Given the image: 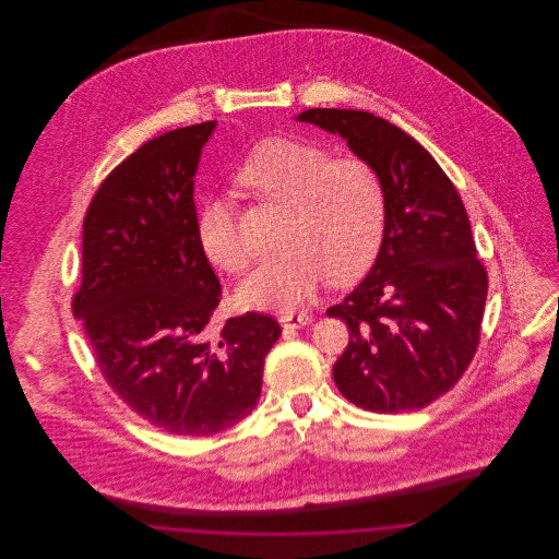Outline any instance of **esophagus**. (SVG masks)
<instances>
[{"label": "esophagus", "mask_w": 559, "mask_h": 559, "mask_svg": "<svg viewBox=\"0 0 559 559\" xmlns=\"http://www.w3.org/2000/svg\"><path fill=\"white\" fill-rule=\"evenodd\" d=\"M281 324L283 326H289V329H301V326H306V324H310L312 322V317L310 314H285V317H281Z\"/></svg>", "instance_id": "esophagus-1"}]
</instances>
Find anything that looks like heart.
Returning <instances> with one entry per match:
<instances>
[{
  "mask_svg": "<svg viewBox=\"0 0 559 559\" xmlns=\"http://www.w3.org/2000/svg\"><path fill=\"white\" fill-rule=\"evenodd\" d=\"M239 180L267 201L287 205L283 251L266 258L239 287L258 310H293L331 278L347 285L371 266L385 226V192L371 163L331 159L319 144L276 138L240 165ZM197 237L215 266L240 274L251 249L240 237L228 199L213 197L197 219Z\"/></svg>",
  "mask_w": 559,
  "mask_h": 559,
  "instance_id": "heart-1",
  "label": "heart"
}]
</instances>
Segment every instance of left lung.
I'll use <instances>...</instances> for the list:
<instances>
[{"mask_svg": "<svg viewBox=\"0 0 559 559\" xmlns=\"http://www.w3.org/2000/svg\"><path fill=\"white\" fill-rule=\"evenodd\" d=\"M295 119L342 135L385 192L374 264L326 310L349 329L333 379L365 411L424 408L461 379L479 342L488 278L463 201L413 135L372 112L310 108Z\"/></svg>", "mask_w": 559, "mask_h": 559, "instance_id": "1", "label": "left lung"}]
</instances>
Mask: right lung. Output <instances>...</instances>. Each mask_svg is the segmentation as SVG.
Masks as SVG:
<instances>
[{
  "label": "right lung",
  "mask_w": 559,
  "mask_h": 559,
  "mask_svg": "<svg viewBox=\"0 0 559 559\" xmlns=\"http://www.w3.org/2000/svg\"><path fill=\"white\" fill-rule=\"evenodd\" d=\"M215 121L163 133L110 171L83 219L75 319L108 385L176 436H212L258 404L278 322L219 329L222 287L197 237L194 174Z\"/></svg>",
  "instance_id": "add662e5"
}]
</instances>
